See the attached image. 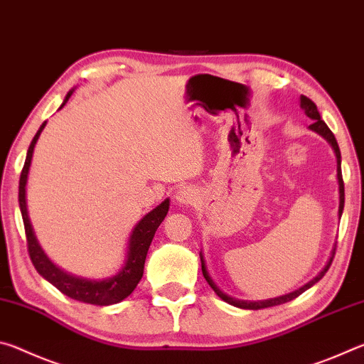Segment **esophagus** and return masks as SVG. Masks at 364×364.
<instances>
[{"mask_svg":"<svg viewBox=\"0 0 364 364\" xmlns=\"http://www.w3.org/2000/svg\"><path fill=\"white\" fill-rule=\"evenodd\" d=\"M197 197H199V191L193 186H183L178 189L176 193V202L183 207H191L196 204Z\"/></svg>","mask_w":364,"mask_h":364,"instance_id":"1","label":"esophagus"}]
</instances>
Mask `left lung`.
Here are the masks:
<instances>
[{"label": "left lung", "mask_w": 364, "mask_h": 364, "mask_svg": "<svg viewBox=\"0 0 364 364\" xmlns=\"http://www.w3.org/2000/svg\"><path fill=\"white\" fill-rule=\"evenodd\" d=\"M300 107L305 110L306 117H310V119L313 120V123L308 128H310L311 132L318 133L319 136H323L326 141H328V143L332 147V151H334V154H336V159H337V183H338V220H341L342 212H343V202H345L342 168H341V162H342V160H341V149H338V144H337V141H336V136H334V134H332V132L329 130L328 125H326V123L321 120V115H319V112H318L316 104L313 102L311 100H308L306 96H300ZM334 254H336V244H334V247H332V250H331V255L328 258V262H326L323 269L319 271V273L315 276V278L308 281L306 284H304L301 287L295 289V291H292V292L284 294V295H279V297H274V299H268V300H239V299L231 297V295L225 294L217 284H215L213 279L210 278V274H208L207 264H205V258H204V254H202V250H200L199 255H200V264H202V274H204V278L208 282V286L213 289L215 294H217L221 300H225L226 304H230L232 306L244 308V310H260V308H268V306H274V305L286 304V301H291L295 297H299L300 294H304L306 289H310L311 286H315L316 282L326 274V271L329 269L331 263H332V258H334Z\"/></svg>", "instance_id": "obj_1"}]
</instances>
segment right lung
I'll use <instances>...</instances> for the list:
<instances>
[{
  "label": "right lung",
  "instance_id": "1",
  "mask_svg": "<svg viewBox=\"0 0 364 364\" xmlns=\"http://www.w3.org/2000/svg\"><path fill=\"white\" fill-rule=\"evenodd\" d=\"M75 88H72L69 93H67L65 100L60 104L59 109H63L67 101L70 100ZM46 122H43L40 130L36 132L35 138L30 143V147L27 151V159L26 164H23L22 173H21V181H19V207L23 220V226H26V234H27V244H28V254L32 258L33 267L36 271L45 278L48 282L59 289L60 292L65 294L67 297L73 300L83 301V304H91V305H114L119 304V301L125 300L128 295H130L134 287L138 286V282L143 278L144 273V262L147 250H149V245L154 239V234H156L157 228L162 223L164 218L167 217L168 208H170V199H165L162 204H159L156 208H152L149 213H146L143 218H141L130 232V237H128L127 244V254H125V262H123L122 268L117 271L115 274L109 276V278L102 279H88L82 278V276H75L59 268L56 263H54L51 258H49L45 250L38 242V239L35 236L32 221L28 217V208H27V181H28V171L30 165H32V157L35 151V144L38 141L41 132L45 130Z\"/></svg>",
  "mask_w": 364,
  "mask_h": 364
}]
</instances>
